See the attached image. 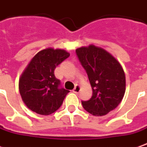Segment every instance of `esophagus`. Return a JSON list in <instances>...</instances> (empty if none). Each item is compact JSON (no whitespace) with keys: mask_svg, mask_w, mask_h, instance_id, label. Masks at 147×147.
<instances>
[{"mask_svg":"<svg viewBox=\"0 0 147 147\" xmlns=\"http://www.w3.org/2000/svg\"><path fill=\"white\" fill-rule=\"evenodd\" d=\"M80 89H81L80 86V85H76V86L75 87V88L73 89V92L74 93H79L80 91Z\"/></svg>","mask_w":147,"mask_h":147,"instance_id":"34e87169","label":"esophagus"}]
</instances>
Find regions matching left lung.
Listing matches in <instances>:
<instances>
[{
  "instance_id": "obj_1",
  "label": "left lung",
  "mask_w": 147,
  "mask_h": 147,
  "mask_svg": "<svg viewBox=\"0 0 147 147\" xmlns=\"http://www.w3.org/2000/svg\"><path fill=\"white\" fill-rule=\"evenodd\" d=\"M82 66L87 71L92 96L82 105L88 113L102 116L115 109L123 98L126 77L119 62L100 47L91 45L76 50Z\"/></svg>"
}]
</instances>
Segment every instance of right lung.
Wrapping results in <instances>:
<instances>
[{
	"mask_svg": "<svg viewBox=\"0 0 147 147\" xmlns=\"http://www.w3.org/2000/svg\"><path fill=\"white\" fill-rule=\"evenodd\" d=\"M69 56L66 50L48 48L31 59L19 80L20 96L28 109L49 115L60 107L69 91L60 88L54 71Z\"/></svg>",
	"mask_w": 147,
	"mask_h": 147,
	"instance_id": "add662e5",
	"label": "right lung"
}]
</instances>
